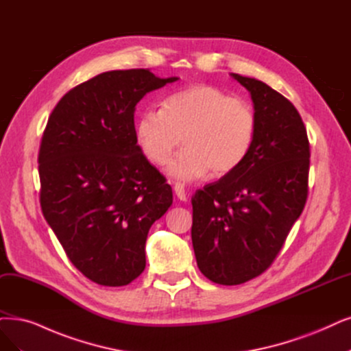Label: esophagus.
Masks as SVG:
<instances>
[{"label": "esophagus", "mask_w": 351, "mask_h": 351, "mask_svg": "<svg viewBox=\"0 0 351 351\" xmlns=\"http://www.w3.org/2000/svg\"><path fill=\"white\" fill-rule=\"evenodd\" d=\"M173 191H175V193H176L178 199H180V201H186V193H185V188H184L182 185L176 184V185L173 186Z\"/></svg>", "instance_id": "34e87169"}]
</instances>
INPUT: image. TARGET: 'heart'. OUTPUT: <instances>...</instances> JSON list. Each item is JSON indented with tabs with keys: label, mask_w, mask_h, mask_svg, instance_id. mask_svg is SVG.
I'll return each mask as SVG.
<instances>
[{
	"label": "heart",
	"mask_w": 351,
	"mask_h": 351,
	"mask_svg": "<svg viewBox=\"0 0 351 351\" xmlns=\"http://www.w3.org/2000/svg\"><path fill=\"white\" fill-rule=\"evenodd\" d=\"M257 119L250 104L223 89L197 84L169 95L160 110L143 111L134 125L138 147L156 165H166L184 140L186 146L167 173L191 182L211 171L231 173L247 158L256 138Z\"/></svg>",
	"instance_id": "1"
}]
</instances>
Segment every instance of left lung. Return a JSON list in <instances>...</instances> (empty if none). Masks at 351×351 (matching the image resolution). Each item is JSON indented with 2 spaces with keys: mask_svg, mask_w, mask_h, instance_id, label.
I'll use <instances>...</instances> for the list:
<instances>
[{
  "mask_svg": "<svg viewBox=\"0 0 351 351\" xmlns=\"http://www.w3.org/2000/svg\"><path fill=\"white\" fill-rule=\"evenodd\" d=\"M257 119L245 160L192 197V245L202 275L240 285L275 261L308 197L309 141L293 104L254 77L231 73Z\"/></svg>",
  "mask_w": 351,
  "mask_h": 351,
  "instance_id": "left-lung-1",
  "label": "left lung"
}]
</instances>
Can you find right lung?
Returning <instances> with one entry per match:
<instances>
[{
  "label": "right lung",
  "mask_w": 351,
  "mask_h": 351,
  "mask_svg": "<svg viewBox=\"0 0 351 351\" xmlns=\"http://www.w3.org/2000/svg\"><path fill=\"white\" fill-rule=\"evenodd\" d=\"M179 77L110 71L71 89L51 111L38 152L40 205L73 266L104 287H124L146 267L152 224L172 188L134 136L137 102Z\"/></svg>",
  "instance_id": "add662e5"
}]
</instances>
